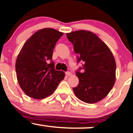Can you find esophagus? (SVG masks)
<instances>
[{"mask_svg":"<svg viewBox=\"0 0 133 133\" xmlns=\"http://www.w3.org/2000/svg\"><path fill=\"white\" fill-rule=\"evenodd\" d=\"M65 75L67 76H70L72 75V73L70 72H65Z\"/></svg>","mask_w":133,"mask_h":133,"instance_id":"1","label":"esophagus"}]
</instances>
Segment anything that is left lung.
Here are the masks:
<instances>
[{
  "instance_id": "8db88e82",
  "label": "left lung",
  "mask_w": 133,
  "mask_h": 133,
  "mask_svg": "<svg viewBox=\"0 0 133 133\" xmlns=\"http://www.w3.org/2000/svg\"><path fill=\"white\" fill-rule=\"evenodd\" d=\"M74 45L77 62H83L76 71L79 78L77 87L73 88L76 97L84 103L99 101L109 94L116 81L115 59L109 47L97 35L81 30L66 34ZM82 68L83 72L79 71Z\"/></svg>"
}]
</instances>
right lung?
Listing matches in <instances>:
<instances>
[{
  "label": "right lung",
  "mask_w": 133,
  "mask_h": 133,
  "mask_svg": "<svg viewBox=\"0 0 133 133\" xmlns=\"http://www.w3.org/2000/svg\"><path fill=\"white\" fill-rule=\"evenodd\" d=\"M62 35L54 29H42L34 34L21 49L16 62L17 78L29 97L45 98L64 78V72L55 70L52 61L53 49Z\"/></svg>",
  "instance_id": "add662e5"
}]
</instances>
